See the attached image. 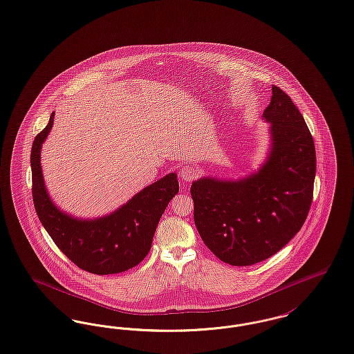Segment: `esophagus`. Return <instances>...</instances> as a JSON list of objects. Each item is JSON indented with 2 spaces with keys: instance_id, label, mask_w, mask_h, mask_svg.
Returning a JSON list of instances; mask_svg holds the SVG:
<instances>
[{
  "instance_id": "obj_1",
  "label": "esophagus",
  "mask_w": 354,
  "mask_h": 354,
  "mask_svg": "<svg viewBox=\"0 0 354 354\" xmlns=\"http://www.w3.org/2000/svg\"><path fill=\"white\" fill-rule=\"evenodd\" d=\"M199 175H201L199 168L196 166H194V165H186V166L180 169V176H182V179H183L186 183H189V182L195 180Z\"/></svg>"
}]
</instances>
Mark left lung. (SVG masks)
Returning a JSON list of instances; mask_svg holds the SVG:
<instances>
[{"label": "left lung", "mask_w": 354, "mask_h": 354, "mask_svg": "<svg viewBox=\"0 0 354 354\" xmlns=\"http://www.w3.org/2000/svg\"><path fill=\"white\" fill-rule=\"evenodd\" d=\"M263 119L271 123L268 162L246 179L192 183L194 221L216 258L232 266L262 262L286 246L312 206L315 147L298 108L272 85Z\"/></svg>", "instance_id": "obj_1"}]
</instances>
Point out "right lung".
I'll return each mask as SVG.
<instances>
[{
	"instance_id": "right-lung-1",
	"label": "right lung",
	"mask_w": 354,
	"mask_h": 354,
	"mask_svg": "<svg viewBox=\"0 0 354 354\" xmlns=\"http://www.w3.org/2000/svg\"><path fill=\"white\" fill-rule=\"evenodd\" d=\"M53 118L55 113L35 138L30 152L32 196L42 226L64 255L83 270L105 275L132 269L146 258L160 216L179 191L176 174L142 189L108 216L95 221L75 219L52 203L44 186L40 151Z\"/></svg>"
}]
</instances>
